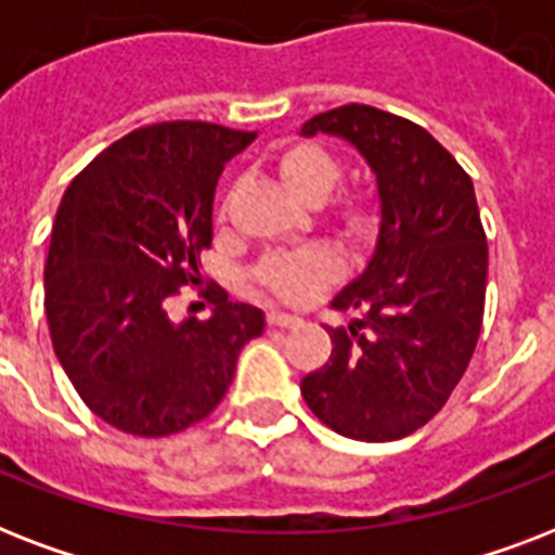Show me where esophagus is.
<instances>
[{"label": "esophagus", "mask_w": 555, "mask_h": 555, "mask_svg": "<svg viewBox=\"0 0 555 555\" xmlns=\"http://www.w3.org/2000/svg\"><path fill=\"white\" fill-rule=\"evenodd\" d=\"M268 325L270 328H294V325H299V317L285 311H268Z\"/></svg>", "instance_id": "obj_1"}]
</instances>
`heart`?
Masks as SVG:
<instances>
[{"label": "heart", "instance_id": "b5f03b06", "mask_svg": "<svg viewBox=\"0 0 555 555\" xmlns=\"http://www.w3.org/2000/svg\"><path fill=\"white\" fill-rule=\"evenodd\" d=\"M279 178L287 190L308 201H322L339 184V160L328 150L317 143H294L276 158ZM337 216L348 233L363 235L374 224V204L360 192H343L337 198ZM343 273V259L328 247H308L299 253H285L264 261L261 268V285L273 291L279 299L287 302H305L320 287Z\"/></svg>", "mask_w": 555, "mask_h": 555}]
</instances>
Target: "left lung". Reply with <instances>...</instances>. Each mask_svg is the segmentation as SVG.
<instances>
[{
  "instance_id": "obj_1",
  "label": "left lung",
  "mask_w": 555,
  "mask_h": 555,
  "mask_svg": "<svg viewBox=\"0 0 555 555\" xmlns=\"http://www.w3.org/2000/svg\"><path fill=\"white\" fill-rule=\"evenodd\" d=\"M337 134L377 176L379 233L360 276L331 308L357 311L328 328V363L302 379L328 429L386 443L443 409L473 360L487 296V235L473 178L423 126L348 103L311 117L305 138Z\"/></svg>"
}]
</instances>
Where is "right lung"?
<instances>
[{
	"mask_svg": "<svg viewBox=\"0 0 555 555\" xmlns=\"http://www.w3.org/2000/svg\"><path fill=\"white\" fill-rule=\"evenodd\" d=\"M253 138L201 120L143 126L100 152L60 201L46 261L54 354L82 403L126 435L167 438L204 421L264 331L259 308L230 302L198 273L218 176ZM184 284L214 305L209 321L168 320Z\"/></svg>",
	"mask_w": 555,
	"mask_h": 555,
	"instance_id": "add662e5",
	"label": "right lung"
}]
</instances>
